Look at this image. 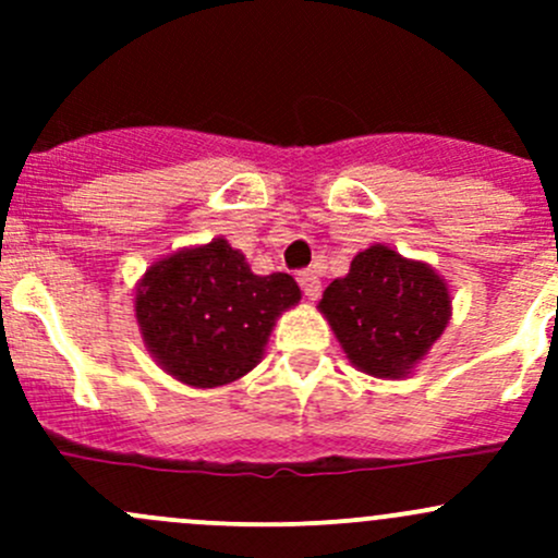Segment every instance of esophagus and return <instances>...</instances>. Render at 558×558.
<instances>
[{"mask_svg": "<svg viewBox=\"0 0 558 558\" xmlns=\"http://www.w3.org/2000/svg\"><path fill=\"white\" fill-rule=\"evenodd\" d=\"M296 283L302 286V291H305L307 300H315L320 291V280H318V272L315 269H300L296 272Z\"/></svg>", "mask_w": 558, "mask_h": 558, "instance_id": "1", "label": "esophagus"}]
</instances>
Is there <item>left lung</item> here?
I'll return each mask as SVG.
<instances>
[{
  "label": "left lung",
  "mask_w": 558,
  "mask_h": 558,
  "mask_svg": "<svg viewBox=\"0 0 558 558\" xmlns=\"http://www.w3.org/2000/svg\"><path fill=\"white\" fill-rule=\"evenodd\" d=\"M318 307L348 359L375 378L408 375L451 318L448 286L435 269L386 245L359 253L351 272L326 286Z\"/></svg>",
  "instance_id": "8db88e82"
}]
</instances>
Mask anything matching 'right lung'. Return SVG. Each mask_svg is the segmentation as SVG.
<instances>
[{
    "label": "right lung",
    "instance_id": "add662e5",
    "mask_svg": "<svg viewBox=\"0 0 558 558\" xmlns=\"http://www.w3.org/2000/svg\"><path fill=\"white\" fill-rule=\"evenodd\" d=\"M296 302L291 275H253L243 253L213 240L156 262L134 311L145 345L172 378L213 388L256 367L275 318Z\"/></svg>",
    "mask_w": 558,
    "mask_h": 558
}]
</instances>
